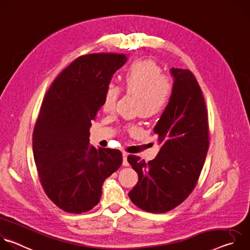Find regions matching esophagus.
Here are the masks:
<instances>
[{
    "label": "esophagus",
    "mask_w": 250,
    "mask_h": 250,
    "mask_svg": "<svg viewBox=\"0 0 250 250\" xmlns=\"http://www.w3.org/2000/svg\"><path fill=\"white\" fill-rule=\"evenodd\" d=\"M123 165H124V166H128V162H127V153H125V152L123 153Z\"/></svg>",
    "instance_id": "34e87169"
}]
</instances>
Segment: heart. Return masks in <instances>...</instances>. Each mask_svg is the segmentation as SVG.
I'll list each match as a JSON object with an SVG mask.
<instances>
[{
	"mask_svg": "<svg viewBox=\"0 0 250 250\" xmlns=\"http://www.w3.org/2000/svg\"><path fill=\"white\" fill-rule=\"evenodd\" d=\"M123 89L137 97V109L149 117L161 113L169 103L173 83L162 75L161 67L152 60H137L130 64L123 75ZM120 89L110 84L105 87L102 108L105 112L114 111Z\"/></svg>",
	"mask_w": 250,
	"mask_h": 250,
	"instance_id": "heart-1",
	"label": "heart"
}]
</instances>
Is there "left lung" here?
Segmentation results:
<instances>
[{"label": "left lung", "mask_w": 250, "mask_h": 250, "mask_svg": "<svg viewBox=\"0 0 250 250\" xmlns=\"http://www.w3.org/2000/svg\"><path fill=\"white\" fill-rule=\"evenodd\" d=\"M170 101L154 126L161 148L146 163L129 155L138 182L128 193L141 209L165 212L180 205L194 190L208 148V125L201 88L187 69L171 68Z\"/></svg>", "instance_id": "left-lung-1"}]
</instances>
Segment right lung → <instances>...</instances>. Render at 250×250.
<instances>
[{
    "label": "right lung",
    "mask_w": 250,
    "mask_h": 250,
    "mask_svg": "<svg viewBox=\"0 0 250 250\" xmlns=\"http://www.w3.org/2000/svg\"><path fill=\"white\" fill-rule=\"evenodd\" d=\"M127 60L125 54L81 56L64 69L47 91L32 134V150L47 197L67 212L93 208L104 181L123 162L118 149L90 146L91 122L105 87Z\"/></svg>",
    "instance_id": "right-lung-1"
}]
</instances>
